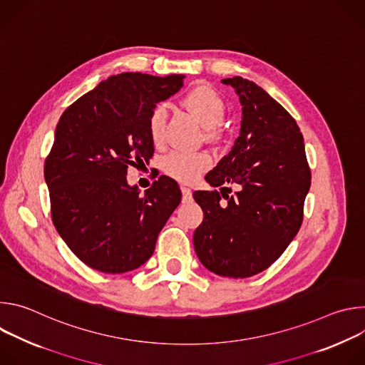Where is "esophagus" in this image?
<instances>
[{"label": "esophagus", "mask_w": 365, "mask_h": 365, "mask_svg": "<svg viewBox=\"0 0 365 365\" xmlns=\"http://www.w3.org/2000/svg\"><path fill=\"white\" fill-rule=\"evenodd\" d=\"M180 190H182V195H183V200H189L192 197V190L186 186H180Z\"/></svg>", "instance_id": "34e87169"}]
</instances>
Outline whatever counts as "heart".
Here are the masks:
<instances>
[{"label":"heart","instance_id":"b5f03b06","mask_svg":"<svg viewBox=\"0 0 365 365\" xmlns=\"http://www.w3.org/2000/svg\"><path fill=\"white\" fill-rule=\"evenodd\" d=\"M183 107L190 111L203 125L207 137L218 135V124L225 115V102L222 96L211 86L197 85L192 88L182 99ZM166 111L163 107L151 110L147 120V133L154 145H160L165 141ZM211 165V158L206 153L192 151H172L162 162L163 170L180 180L192 182Z\"/></svg>","mask_w":365,"mask_h":365}]
</instances>
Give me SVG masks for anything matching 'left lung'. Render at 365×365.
Here are the masks:
<instances>
[{
	"instance_id": "left-lung-1",
	"label": "left lung",
	"mask_w": 365,
	"mask_h": 365,
	"mask_svg": "<svg viewBox=\"0 0 365 365\" xmlns=\"http://www.w3.org/2000/svg\"><path fill=\"white\" fill-rule=\"evenodd\" d=\"M222 83L240 96L241 128L231 151L205 176L221 192L193 193L203 211L193 245L210 272L245 279L270 267L296 237L312 176L303 135L280 103L241 76ZM228 182L237 187L231 197Z\"/></svg>"
}]
</instances>
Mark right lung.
Here are the masks:
<instances>
[{
    "instance_id": "right-lung-1",
    "label": "right lung",
    "mask_w": 365,
    "mask_h": 365,
    "mask_svg": "<svg viewBox=\"0 0 365 365\" xmlns=\"http://www.w3.org/2000/svg\"><path fill=\"white\" fill-rule=\"evenodd\" d=\"M183 78L110 76L68 107L56 125L44 163L51 220L93 270L120 274L143 266L180 203L179 185L168 176L144 195L125 176L130 166L151 159L148 115L183 86Z\"/></svg>"
}]
</instances>
